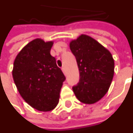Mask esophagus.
Listing matches in <instances>:
<instances>
[{"label": "esophagus", "instance_id": "obj_1", "mask_svg": "<svg viewBox=\"0 0 133 133\" xmlns=\"http://www.w3.org/2000/svg\"><path fill=\"white\" fill-rule=\"evenodd\" d=\"M62 70H63V73L65 75L66 74V70H65V67H63L62 68Z\"/></svg>", "mask_w": 133, "mask_h": 133}]
</instances>
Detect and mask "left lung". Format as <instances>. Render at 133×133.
<instances>
[{
  "label": "left lung",
  "mask_w": 133,
  "mask_h": 133,
  "mask_svg": "<svg viewBox=\"0 0 133 133\" xmlns=\"http://www.w3.org/2000/svg\"><path fill=\"white\" fill-rule=\"evenodd\" d=\"M80 73V80L73 90L77 99L91 104L108 91L115 72V61L110 52L88 35L81 34L70 42Z\"/></svg>",
  "instance_id": "8db88e82"
}]
</instances>
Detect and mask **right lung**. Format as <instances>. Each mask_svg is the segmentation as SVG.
Masks as SVG:
<instances>
[{
  "instance_id": "1",
  "label": "right lung",
  "mask_w": 133,
  "mask_h": 133,
  "mask_svg": "<svg viewBox=\"0 0 133 133\" xmlns=\"http://www.w3.org/2000/svg\"><path fill=\"white\" fill-rule=\"evenodd\" d=\"M53 42L35 39L16 57L12 75L21 97L31 107L47 112L56 107L65 77L50 55Z\"/></svg>"
}]
</instances>
